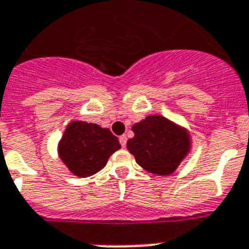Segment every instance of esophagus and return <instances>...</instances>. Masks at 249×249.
Wrapping results in <instances>:
<instances>
[{
  "mask_svg": "<svg viewBox=\"0 0 249 249\" xmlns=\"http://www.w3.org/2000/svg\"><path fill=\"white\" fill-rule=\"evenodd\" d=\"M120 143H121V146H122V147H126V145H127V136L126 135L121 136Z\"/></svg>",
  "mask_w": 249,
  "mask_h": 249,
  "instance_id": "esophagus-1",
  "label": "esophagus"
}]
</instances>
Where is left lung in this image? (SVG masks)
Wrapping results in <instances>:
<instances>
[{"label": "left lung", "instance_id": "8db88e82", "mask_svg": "<svg viewBox=\"0 0 249 249\" xmlns=\"http://www.w3.org/2000/svg\"><path fill=\"white\" fill-rule=\"evenodd\" d=\"M132 131L135 137L127 141V148L140 166L156 175L173 174L190 148L186 129L162 116L146 117Z\"/></svg>", "mask_w": 249, "mask_h": 249}]
</instances>
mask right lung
<instances>
[{
  "mask_svg": "<svg viewBox=\"0 0 249 249\" xmlns=\"http://www.w3.org/2000/svg\"><path fill=\"white\" fill-rule=\"evenodd\" d=\"M120 148V141L108 128L74 121L64 131L58 151L74 175L88 178L101 171L110 155Z\"/></svg>",
  "mask_w": 249,
  "mask_h": 249,
  "instance_id": "obj_1",
  "label": "right lung"
}]
</instances>
